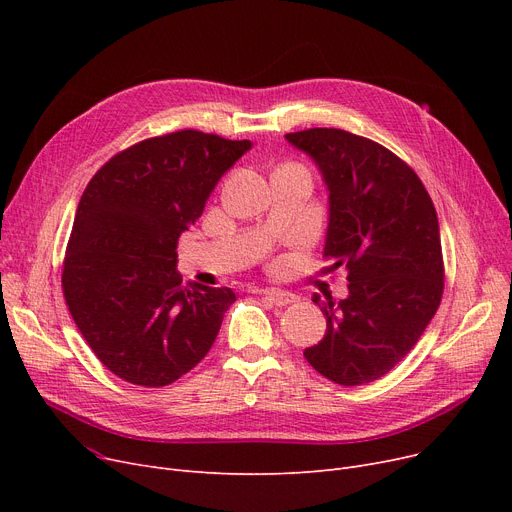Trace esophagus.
Here are the masks:
<instances>
[{
    "label": "esophagus",
    "instance_id": "1",
    "mask_svg": "<svg viewBox=\"0 0 512 512\" xmlns=\"http://www.w3.org/2000/svg\"><path fill=\"white\" fill-rule=\"evenodd\" d=\"M261 294H263V297H265L267 301L274 303V305H278V307L290 305V303H294V301L299 299L297 294L286 292V290H276V288H265V290H261Z\"/></svg>",
    "mask_w": 512,
    "mask_h": 512
}]
</instances>
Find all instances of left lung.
I'll return each instance as SVG.
<instances>
[{"instance_id":"left-lung-1","label":"left lung","mask_w":512,"mask_h":512,"mask_svg":"<svg viewBox=\"0 0 512 512\" xmlns=\"http://www.w3.org/2000/svg\"><path fill=\"white\" fill-rule=\"evenodd\" d=\"M330 193L324 257L346 267L348 297L313 303L328 321L326 336L305 359L340 386L382 378L409 355L436 315L444 261L436 207L423 182L380 143L340 128L288 132Z\"/></svg>"}]
</instances>
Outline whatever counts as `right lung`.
<instances>
[{"label": "right lung", "instance_id": "1", "mask_svg": "<svg viewBox=\"0 0 512 512\" xmlns=\"http://www.w3.org/2000/svg\"><path fill=\"white\" fill-rule=\"evenodd\" d=\"M249 149L251 141L178 130L120 151L87 184L62 288L76 328L118 378L161 388L209 353L236 294L182 286L176 245Z\"/></svg>", "mask_w": 512, "mask_h": 512}]
</instances>
